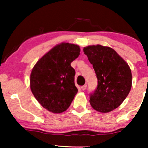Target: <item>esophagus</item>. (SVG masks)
Instances as JSON below:
<instances>
[{
  "instance_id": "obj_1",
  "label": "esophagus",
  "mask_w": 148,
  "mask_h": 148,
  "mask_svg": "<svg viewBox=\"0 0 148 148\" xmlns=\"http://www.w3.org/2000/svg\"><path fill=\"white\" fill-rule=\"evenodd\" d=\"M87 88V85L85 84L84 86H82V90H86V89Z\"/></svg>"
}]
</instances>
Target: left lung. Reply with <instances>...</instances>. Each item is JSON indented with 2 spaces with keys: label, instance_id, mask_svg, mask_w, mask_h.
Listing matches in <instances>:
<instances>
[{
  "label": "left lung",
  "instance_id": "8db88e82",
  "mask_svg": "<svg viewBox=\"0 0 148 148\" xmlns=\"http://www.w3.org/2000/svg\"><path fill=\"white\" fill-rule=\"evenodd\" d=\"M98 79L97 88L90 94L92 107L100 112L116 108L128 96L132 75L128 64L112 48L101 45L84 48Z\"/></svg>",
  "mask_w": 148,
  "mask_h": 148
}]
</instances>
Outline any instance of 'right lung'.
I'll return each mask as SVG.
<instances>
[{
    "label": "right lung",
    "mask_w": 148,
    "mask_h": 148,
    "mask_svg": "<svg viewBox=\"0 0 148 148\" xmlns=\"http://www.w3.org/2000/svg\"><path fill=\"white\" fill-rule=\"evenodd\" d=\"M79 46L62 43L54 46L34 66L30 88L44 108L54 113L65 111L78 92L75 71L71 63L79 55Z\"/></svg>",
    "instance_id": "add662e5"
}]
</instances>
